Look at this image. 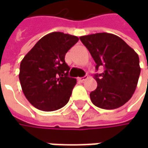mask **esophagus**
<instances>
[{
	"instance_id": "1",
	"label": "esophagus",
	"mask_w": 148,
	"mask_h": 148,
	"mask_svg": "<svg viewBox=\"0 0 148 148\" xmlns=\"http://www.w3.org/2000/svg\"><path fill=\"white\" fill-rule=\"evenodd\" d=\"M88 78V77L87 76H85V77H80V78H78V81L80 82H83L84 81H86V79Z\"/></svg>"
}]
</instances>
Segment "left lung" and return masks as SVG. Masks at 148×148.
<instances>
[{
    "label": "left lung",
    "instance_id": "1",
    "mask_svg": "<svg viewBox=\"0 0 148 148\" xmlns=\"http://www.w3.org/2000/svg\"><path fill=\"white\" fill-rule=\"evenodd\" d=\"M80 39L95 60V69H105L95 75L97 88L90 94L91 102L105 110L121 107L131 99L137 87L141 71L138 55L113 34L97 33Z\"/></svg>",
    "mask_w": 148,
    "mask_h": 148
}]
</instances>
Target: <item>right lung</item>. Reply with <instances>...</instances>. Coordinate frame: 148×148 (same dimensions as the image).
<instances>
[{"instance_id":"right-lung-1","label":"right lung","mask_w":148,"mask_h":148,"mask_svg":"<svg viewBox=\"0 0 148 148\" xmlns=\"http://www.w3.org/2000/svg\"><path fill=\"white\" fill-rule=\"evenodd\" d=\"M77 36L53 32L43 36L20 62V78L26 99L36 109L54 111L67 104L77 84L69 77L65 55L78 42Z\"/></svg>"}]
</instances>
